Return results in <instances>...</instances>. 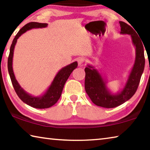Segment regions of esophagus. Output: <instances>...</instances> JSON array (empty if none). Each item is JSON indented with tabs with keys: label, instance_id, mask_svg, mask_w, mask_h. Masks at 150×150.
<instances>
[{
	"label": "esophagus",
	"instance_id": "34e87169",
	"mask_svg": "<svg viewBox=\"0 0 150 150\" xmlns=\"http://www.w3.org/2000/svg\"><path fill=\"white\" fill-rule=\"evenodd\" d=\"M77 62H78V63L79 65H82L83 63L85 62V59L83 57H79V58H78V59H77Z\"/></svg>",
	"mask_w": 150,
	"mask_h": 150
}]
</instances>
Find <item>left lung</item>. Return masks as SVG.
I'll return each instance as SVG.
<instances>
[{"label":"left lung","mask_w":150,"mask_h":150,"mask_svg":"<svg viewBox=\"0 0 150 150\" xmlns=\"http://www.w3.org/2000/svg\"><path fill=\"white\" fill-rule=\"evenodd\" d=\"M121 34L131 35L136 47L135 62L122 89L113 94L106 85L107 81L95 67L87 65L85 67V88L86 93L95 105L104 108H115L126 102L135 94L145 66L144 45L135 30L128 24L120 21Z\"/></svg>","instance_id":"1"}]
</instances>
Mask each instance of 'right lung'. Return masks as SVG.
<instances>
[{
    "mask_svg": "<svg viewBox=\"0 0 150 150\" xmlns=\"http://www.w3.org/2000/svg\"><path fill=\"white\" fill-rule=\"evenodd\" d=\"M47 26V24L46 23H39V22H32L22 27L20 30V31L18 32V34L16 35L13 41H12L8 58V70L9 75L17 95L18 96L20 99L23 101L24 103L27 104L28 105L35 108L40 109L50 108L57 102V100L59 99L60 96L62 95L63 88L65 82L68 79L71 73H72L75 68L77 67L78 65L77 62H75L61 69L57 73V75H55L50 87L41 96H32L30 95L29 93H28L26 91H24L21 87V86L20 85L16 79L13 69H12L14 50L17 42V40L18 39L20 35L23 34L28 30L33 28H45Z\"/></svg>",
    "mask_w": 150,
    "mask_h": 150,
    "instance_id": "1",
    "label": "right lung"
}]
</instances>
